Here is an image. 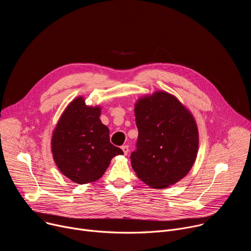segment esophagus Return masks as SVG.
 I'll use <instances>...</instances> for the list:
<instances>
[{
  "label": "esophagus",
  "mask_w": 251,
  "mask_h": 251,
  "mask_svg": "<svg viewBox=\"0 0 251 251\" xmlns=\"http://www.w3.org/2000/svg\"><path fill=\"white\" fill-rule=\"evenodd\" d=\"M121 149H122V151H123L124 155H127V154H128V152H129V147H128L127 145L122 146V147H121Z\"/></svg>",
  "instance_id": "esophagus-1"
}]
</instances>
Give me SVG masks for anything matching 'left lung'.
I'll return each instance as SVG.
<instances>
[{"label": "left lung", "mask_w": 251, "mask_h": 251, "mask_svg": "<svg viewBox=\"0 0 251 251\" xmlns=\"http://www.w3.org/2000/svg\"><path fill=\"white\" fill-rule=\"evenodd\" d=\"M137 150L131 165L153 189H166L188 175L198 155L199 130L191 111L178 99L156 91L135 103Z\"/></svg>", "instance_id": "obj_1"}]
</instances>
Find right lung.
I'll use <instances>...</instances> for the list:
<instances>
[{
	"label": "right lung",
	"instance_id": "right-lung-1",
	"mask_svg": "<svg viewBox=\"0 0 251 251\" xmlns=\"http://www.w3.org/2000/svg\"><path fill=\"white\" fill-rule=\"evenodd\" d=\"M100 114V106H88L78 96L67 105L52 132L54 163L66 177L79 185L97 181L112 158L123 155L110 143L109 129L102 124Z\"/></svg>",
	"mask_w": 251,
	"mask_h": 251
}]
</instances>
